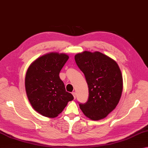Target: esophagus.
I'll return each mask as SVG.
<instances>
[{"label":"esophagus","mask_w":148,"mask_h":148,"mask_svg":"<svg viewBox=\"0 0 148 148\" xmlns=\"http://www.w3.org/2000/svg\"><path fill=\"white\" fill-rule=\"evenodd\" d=\"M72 95H73L74 99H76V92H72Z\"/></svg>","instance_id":"34e87169"}]
</instances>
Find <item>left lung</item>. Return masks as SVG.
I'll list each match as a JSON object with an SVG mask.
<instances>
[{
    "mask_svg": "<svg viewBox=\"0 0 148 148\" xmlns=\"http://www.w3.org/2000/svg\"><path fill=\"white\" fill-rule=\"evenodd\" d=\"M77 66L85 75L88 98L79 106L86 116L93 120L105 118L116 108L121 97L123 82L116 62L96 51H84L75 56Z\"/></svg>",
    "mask_w": 148,
    "mask_h": 148,
    "instance_id": "obj_1",
    "label": "left lung"
}]
</instances>
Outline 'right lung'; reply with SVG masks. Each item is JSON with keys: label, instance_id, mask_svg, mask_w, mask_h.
Masks as SVG:
<instances>
[{"label": "right lung", "instance_id": "right-lung-1", "mask_svg": "<svg viewBox=\"0 0 148 148\" xmlns=\"http://www.w3.org/2000/svg\"><path fill=\"white\" fill-rule=\"evenodd\" d=\"M68 59L64 53H48L34 61L26 72L27 97L34 109L44 116H58L73 99L59 75Z\"/></svg>", "mask_w": 148, "mask_h": 148}]
</instances>
